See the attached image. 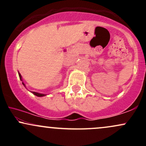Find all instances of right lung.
Wrapping results in <instances>:
<instances>
[{
    "label": "right lung",
    "instance_id": "add662e5",
    "mask_svg": "<svg viewBox=\"0 0 146 146\" xmlns=\"http://www.w3.org/2000/svg\"><path fill=\"white\" fill-rule=\"evenodd\" d=\"M18 75H19V78H20V79H21V80L22 82H23V78H22V76H21V73H19V72H18ZM23 83V84L24 85V86L25 87V88H26V86H25V84H24V82H22ZM31 93H33V95H36V96H38V97H44V96H45V95H45V94H42V93H37V92H31Z\"/></svg>",
    "mask_w": 146,
    "mask_h": 146
}]
</instances>
